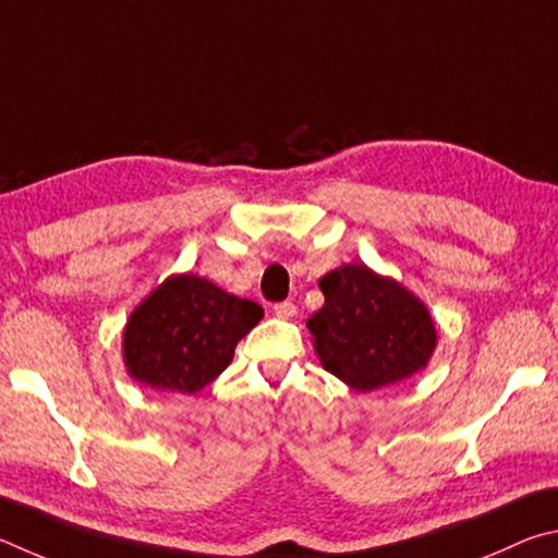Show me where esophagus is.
Listing matches in <instances>:
<instances>
[{"label":"esophagus","mask_w":558,"mask_h":558,"mask_svg":"<svg viewBox=\"0 0 558 558\" xmlns=\"http://www.w3.org/2000/svg\"><path fill=\"white\" fill-rule=\"evenodd\" d=\"M274 316H277V318H284V320L294 318V316H296V306H294V301H281V304H274Z\"/></svg>","instance_id":"obj_1"}]
</instances>
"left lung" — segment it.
<instances>
[{"label":"left lung","mask_w":558,"mask_h":558,"mask_svg":"<svg viewBox=\"0 0 558 558\" xmlns=\"http://www.w3.org/2000/svg\"><path fill=\"white\" fill-rule=\"evenodd\" d=\"M326 304L306 320L324 369L355 392L414 377L432 360L438 336L422 299L363 262L318 281Z\"/></svg>","instance_id":"left-lung-1"}]
</instances>
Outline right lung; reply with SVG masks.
Here are the masks:
<instances>
[{
	"mask_svg": "<svg viewBox=\"0 0 558 558\" xmlns=\"http://www.w3.org/2000/svg\"><path fill=\"white\" fill-rule=\"evenodd\" d=\"M262 316L259 304L198 274H171L126 318V375L156 392H201L232 363L234 345Z\"/></svg>",
	"mask_w": 558,
	"mask_h": 558,
	"instance_id": "right-lung-1",
	"label": "right lung"
}]
</instances>
